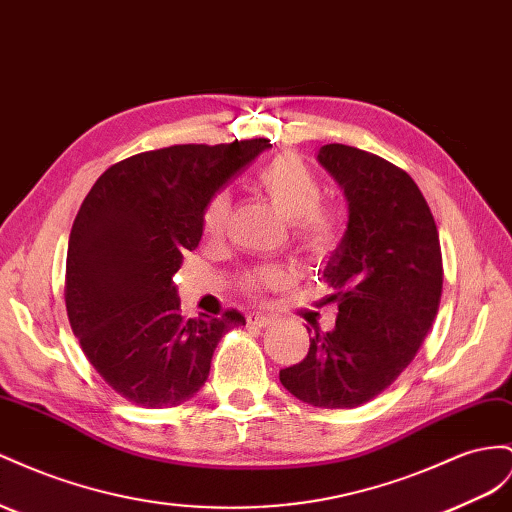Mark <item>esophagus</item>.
I'll return each mask as SVG.
<instances>
[{
  "mask_svg": "<svg viewBox=\"0 0 512 512\" xmlns=\"http://www.w3.org/2000/svg\"><path fill=\"white\" fill-rule=\"evenodd\" d=\"M247 325L265 329V327L273 325V319H271V316H265V314H247Z\"/></svg>",
  "mask_w": 512,
  "mask_h": 512,
  "instance_id": "esophagus-1",
  "label": "esophagus"
}]
</instances>
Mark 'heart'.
Returning a JSON list of instances; mask_svg holds the SVG:
<instances>
[{
	"label": "heart",
	"mask_w": 512,
	"mask_h": 512,
	"mask_svg": "<svg viewBox=\"0 0 512 512\" xmlns=\"http://www.w3.org/2000/svg\"><path fill=\"white\" fill-rule=\"evenodd\" d=\"M258 187L284 219L293 222V241L297 250L312 260H321L336 250L342 237L340 215L331 206L321 204L323 185L306 163L293 153H282L267 161L256 174ZM230 193L219 191L204 209V232L219 237L230 217ZM290 282V273L280 265L260 267L243 278L247 293L265 288H282Z\"/></svg>",
	"instance_id": "1"
}]
</instances>
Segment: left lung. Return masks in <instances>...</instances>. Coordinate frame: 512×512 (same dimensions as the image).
Here are the masks:
<instances>
[{"mask_svg":"<svg viewBox=\"0 0 512 512\" xmlns=\"http://www.w3.org/2000/svg\"><path fill=\"white\" fill-rule=\"evenodd\" d=\"M349 202V224L323 278L334 288L331 331L280 370L284 388L321 409H351L392 385L416 357L439 310L444 267L431 209L413 178L353 146L316 155ZM310 331V329H308Z\"/></svg>","mask_w":512,"mask_h":512,"instance_id":"left-lung-1","label":"left lung"}]
</instances>
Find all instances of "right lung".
Masks as SVG:
<instances>
[{"mask_svg":"<svg viewBox=\"0 0 512 512\" xmlns=\"http://www.w3.org/2000/svg\"><path fill=\"white\" fill-rule=\"evenodd\" d=\"M269 140L181 144L105 170L75 217L66 312L94 370L129 403L176 407L196 394L217 342L245 316L185 319L174 273L202 239L204 209Z\"/></svg>","mask_w":512,"mask_h":512,"instance_id":"obj_1","label":"right lung"}]
</instances>
